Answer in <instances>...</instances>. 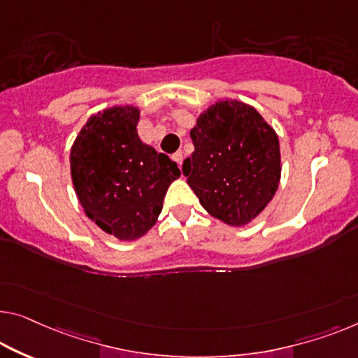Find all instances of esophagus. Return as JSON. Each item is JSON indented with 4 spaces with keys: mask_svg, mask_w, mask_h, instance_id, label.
<instances>
[{
    "mask_svg": "<svg viewBox=\"0 0 358 358\" xmlns=\"http://www.w3.org/2000/svg\"><path fill=\"white\" fill-rule=\"evenodd\" d=\"M172 159H173V161H175V162H177V164H178V167H181V164H183V152H181V151H178V152H175V154H173V156H172Z\"/></svg>",
    "mask_w": 358,
    "mask_h": 358,
    "instance_id": "34e87169",
    "label": "esophagus"
}]
</instances>
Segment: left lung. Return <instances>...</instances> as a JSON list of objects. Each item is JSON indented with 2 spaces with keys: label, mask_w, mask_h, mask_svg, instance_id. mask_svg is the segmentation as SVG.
<instances>
[{
  "label": "left lung",
  "mask_w": 358,
  "mask_h": 358,
  "mask_svg": "<svg viewBox=\"0 0 358 358\" xmlns=\"http://www.w3.org/2000/svg\"><path fill=\"white\" fill-rule=\"evenodd\" d=\"M194 152L183 175L212 217L228 225H246L278 189V136L254 108L218 101L199 115L191 130Z\"/></svg>",
  "instance_id": "left-lung-1"
}]
</instances>
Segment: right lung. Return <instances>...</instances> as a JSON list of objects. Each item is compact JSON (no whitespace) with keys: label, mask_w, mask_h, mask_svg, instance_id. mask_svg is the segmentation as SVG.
I'll list each match as a JSON object with an SVG mask.
<instances>
[{"label":"right lung","mask_w":358,"mask_h":358,"mask_svg":"<svg viewBox=\"0 0 358 358\" xmlns=\"http://www.w3.org/2000/svg\"><path fill=\"white\" fill-rule=\"evenodd\" d=\"M140 110L110 108L90 117L71 151L76 193L87 215L119 239L145 234L162 210L180 169L169 156L141 143Z\"/></svg>","instance_id":"add662e5"}]
</instances>
